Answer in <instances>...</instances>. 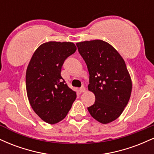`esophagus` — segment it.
Listing matches in <instances>:
<instances>
[{
    "label": "esophagus",
    "instance_id": "obj_1",
    "mask_svg": "<svg viewBox=\"0 0 154 154\" xmlns=\"http://www.w3.org/2000/svg\"><path fill=\"white\" fill-rule=\"evenodd\" d=\"M79 92H80V93H84V92H85L86 90H85V88L84 86H82V87L79 88Z\"/></svg>",
    "mask_w": 154,
    "mask_h": 154
}]
</instances>
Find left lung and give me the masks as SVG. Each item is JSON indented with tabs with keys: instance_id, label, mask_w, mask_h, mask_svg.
I'll list each match as a JSON object with an SVG mask.
<instances>
[{
	"instance_id": "8db88e82",
	"label": "left lung",
	"mask_w": 154,
	"mask_h": 154,
	"mask_svg": "<svg viewBox=\"0 0 154 154\" xmlns=\"http://www.w3.org/2000/svg\"><path fill=\"white\" fill-rule=\"evenodd\" d=\"M76 45L89 72L88 90L95 96L94 104L88 110L99 122L110 123L121 115L131 95L132 80L125 61L112 45L103 40Z\"/></svg>"
}]
</instances>
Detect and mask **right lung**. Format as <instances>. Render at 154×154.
Returning <instances> with one entry per match:
<instances>
[{"label": "right lung", "instance_id": "add662e5", "mask_svg": "<svg viewBox=\"0 0 154 154\" xmlns=\"http://www.w3.org/2000/svg\"><path fill=\"white\" fill-rule=\"evenodd\" d=\"M76 50L71 42H48L37 48L28 64V100L39 117L48 124L64 119L77 97L61 75L63 62Z\"/></svg>", "mask_w": 154, "mask_h": 154}]
</instances>
